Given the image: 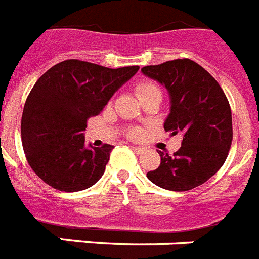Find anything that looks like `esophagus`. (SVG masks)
<instances>
[{
    "mask_svg": "<svg viewBox=\"0 0 259 259\" xmlns=\"http://www.w3.org/2000/svg\"><path fill=\"white\" fill-rule=\"evenodd\" d=\"M131 150L134 151V152H135V154H143V152H144V148H143V147H135V146H132L131 147Z\"/></svg>",
    "mask_w": 259,
    "mask_h": 259,
    "instance_id": "obj_1",
    "label": "esophagus"
}]
</instances>
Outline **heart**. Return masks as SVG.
I'll list each match as a JSON object with an SVG mask.
<instances>
[{"instance_id":"1","label":"heart","mask_w":259,"mask_h":259,"mask_svg":"<svg viewBox=\"0 0 259 259\" xmlns=\"http://www.w3.org/2000/svg\"><path fill=\"white\" fill-rule=\"evenodd\" d=\"M135 92L142 101L144 100V99H147V97L154 96V95H160V96H162L160 88L152 81H142L139 82V84H136ZM127 135L130 139H140L143 135L142 128L131 127L128 130Z\"/></svg>"}]
</instances>
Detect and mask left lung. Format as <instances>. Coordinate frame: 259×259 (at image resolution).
I'll return each mask as SVG.
<instances>
[{
	"instance_id": "obj_1",
	"label": "left lung",
	"mask_w": 259,
	"mask_h": 259,
	"mask_svg": "<svg viewBox=\"0 0 259 259\" xmlns=\"http://www.w3.org/2000/svg\"><path fill=\"white\" fill-rule=\"evenodd\" d=\"M142 72L169 92L171 112L164 123L165 132L183 135L181 148L174 155L158 151L160 165L147 172V178L171 191H188L203 185L222 167L233 142L226 95L211 74L190 59L147 65Z\"/></svg>"
}]
</instances>
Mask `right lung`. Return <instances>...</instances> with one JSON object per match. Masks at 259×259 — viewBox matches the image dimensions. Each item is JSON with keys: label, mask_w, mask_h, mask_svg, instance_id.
<instances>
[{"label": "right lung", "mask_w": 259, "mask_h": 259, "mask_svg": "<svg viewBox=\"0 0 259 259\" xmlns=\"http://www.w3.org/2000/svg\"><path fill=\"white\" fill-rule=\"evenodd\" d=\"M138 71V65L112 69L65 60L37 80L21 119L25 156L37 177L65 192L85 190L103 177L113 146L85 148L82 131Z\"/></svg>", "instance_id": "1"}]
</instances>
